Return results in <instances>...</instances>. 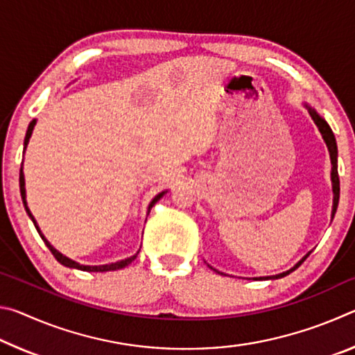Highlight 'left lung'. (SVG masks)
I'll return each instance as SVG.
<instances>
[{"label": "left lung", "instance_id": "8db88e82", "mask_svg": "<svg viewBox=\"0 0 355 355\" xmlns=\"http://www.w3.org/2000/svg\"><path fill=\"white\" fill-rule=\"evenodd\" d=\"M304 106H305V110L309 111L311 119H313L315 125L318 127V130H320L322 139H324V142H326V146L329 148L330 163H332V171H330V180H332V191H334V205H332V219H334V216L336 213V207H338V199H340V178H338V164H336V158H338V150H336V141H335V136L332 133V130H330V127H329V123L320 116V114L316 112V110H313V107L309 106L307 103H304ZM310 252L305 257H302V260H299L291 269H288V271H285V272H280V274H275V275H266V277H254V279H257V280H263V279L264 280H269V279H282V277H285V275H288L290 272L296 271V269L300 266V264L304 263L305 258L310 255ZM208 266H209V264H208ZM209 268H211L213 271L219 272L218 269H214L213 266H209ZM219 274H224V272H219Z\"/></svg>", "mask_w": 355, "mask_h": 355}]
</instances>
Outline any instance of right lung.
Listing matches in <instances>:
<instances>
[{"label": "right lung", "mask_w": 355, "mask_h": 355, "mask_svg": "<svg viewBox=\"0 0 355 355\" xmlns=\"http://www.w3.org/2000/svg\"><path fill=\"white\" fill-rule=\"evenodd\" d=\"M35 123H37V120L35 119H33L31 122H29V125H28V130H26V136H25V142H23V148L26 150V147H28V142H29V139H31V135H33V130H34V127H35ZM20 192H21V199H23V205H25V209H26V213H28V216L29 218H31V220L34 222V227L37 228V232H39V235H40V238L44 239V243L46 244V248L51 250V254L55 255V258L56 260L61 263V264H64V266H67V268H73V269H81V271H87V272H107V271H117V269H122V268H125V266H128V264L135 260V258L137 257V254H139V250L136 252L135 255H131V257H128V258H125V260H120V261H116V263H110V264H100V266H89V264H80V263H76L75 260H71V258H69V257H65V255H62L61 252L59 250H56L55 248H53V245L50 244V241H48V239L44 236V233L40 232V227L37 225V220L34 219V216L31 214V211H29V208H28V202H26V188H25V173H23V163H21V169H20ZM167 191H163V192H159L158 196H155L153 197V200L148 203V208H147V216H148V213H150V209H152V207L155 205L156 202H158L161 197H163L164 194H166ZM147 220V219H146Z\"/></svg>", "instance_id": "1"}]
</instances>
